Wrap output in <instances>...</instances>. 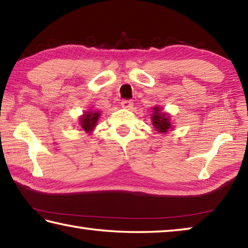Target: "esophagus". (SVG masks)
Returning a JSON list of instances; mask_svg holds the SVG:
<instances>
[{
	"mask_svg": "<svg viewBox=\"0 0 248 248\" xmlns=\"http://www.w3.org/2000/svg\"><path fill=\"white\" fill-rule=\"evenodd\" d=\"M121 106L125 109H131L133 106V103H132V100H130V99H124L121 102Z\"/></svg>",
	"mask_w": 248,
	"mask_h": 248,
	"instance_id": "34e87169",
	"label": "esophagus"
}]
</instances>
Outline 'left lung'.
Returning <instances> with one entry per match:
<instances>
[{"label":"left lung","instance_id":"1","mask_svg":"<svg viewBox=\"0 0 248 248\" xmlns=\"http://www.w3.org/2000/svg\"><path fill=\"white\" fill-rule=\"evenodd\" d=\"M153 114H152V124L154 128L157 130L158 132L164 133L167 132L171 128L170 124V117L165 114V112H162L159 110V107H154L153 108Z\"/></svg>","mask_w":248,"mask_h":248}]
</instances>
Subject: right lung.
I'll use <instances>...</instances> for the list:
<instances>
[{
  "mask_svg": "<svg viewBox=\"0 0 248 248\" xmlns=\"http://www.w3.org/2000/svg\"><path fill=\"white\" fill-rule=\"evenodd\" d=\"M99 115L100 114L98 111L84 112V115L81 116V118H79V124H81V127L84 131H93V129L96 127V124H97Z\"/></svg>",
  "mask_w": 248,
  "mask_h": 248,
  "instance_id": "obj_1",
  "label": "right lung"
}]
</instances>
